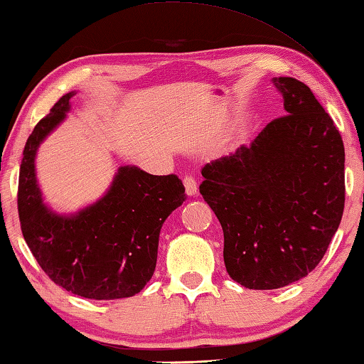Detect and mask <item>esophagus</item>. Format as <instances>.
<instances>
[{"mask_svg":"<svg viewBox=\"0 0 364 364\" xmlns=\"http://www.w3.org/2000/svg\"><path fill=\"white\" fill-rule=\"evenodd\" d=\"M183 183H184V189H186L188 196H196L197 194V180L194 176H191V175L184 176Z\"/></svg>","mask_w":364,"mask_h":364,"instance_id":"obj_1","label":"esophagus"}]
</instances>
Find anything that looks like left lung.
Wrapping results in <instances>:
<instances>
[{
	"instance_id": "1",
	"label": "left lung",
	"mask_w": 364,
	"mask_h": 364,
	"mask_svg": "<svg viewBox=\"0 0 364 364\" xmlns=\"http://www.w3.org/2000/svg\"><path fill=\"white\" fill-rule=\"evenodd\" d=\"M274 84L288 114L202 168L200 194L221 223L226 270L250 289H277L312 272L346 202V153L333 119L304 82Z\"/></svg>"
}]
</instances>
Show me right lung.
I'll return each mask as SVG.
<instances>
[{
  "mask_svg": "<svg viewBox=\"0 0 364 364\" xmlns=\"http://www.w3.org/2000/svg\"><path fill=\"white\" fill-rule=\"evenodd\" d=\"M73 95H63L26 140L17 193L22 234L55 285L87 299L130 297L154 274L162 224L186 200L184 186L176 175H149L125 165L107 194L77 213L57 215L46 207L36 181V151L67 117Z\"/></svg>",
  "mask_w": 364,
  "mask_h": 364,
  "instance_id": "add662e5",
  "label": "right lung"
}]
</instances>
